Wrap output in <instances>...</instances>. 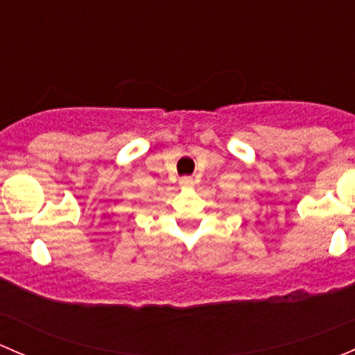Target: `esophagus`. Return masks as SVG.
Segmentation results:
<instances>
[{"mask_svg": "<svg viewBox=\"0 0 355 355\" xmlns=\"http://www.w3.org/2000/svg\"><path fill=\"white\" fill-rule=\"evenodd\" d=\"M193 184H195V182H193L191 178H182V179H181V188H182V189L193 188Z\"/></svg>", "mask_w": 355, "mask_h": 355, "instance_id": "1", "label": "esophagus"}]
</instances>
